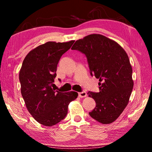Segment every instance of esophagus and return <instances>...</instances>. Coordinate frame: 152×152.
I'll return each instance as SVG.
<instances>
[{"label": "esophagus", "instance_id": "1", "mask_svg": "<svg viewBox=\"0 0 152 152\" xmlns=\"http://www.w3.org/2000/svg\"><path fill=\"white\" fill-rule=\"evenodd\" d=\"M78 96L80 98H84L87 96V94L85 91H82L80 92H78Z\"/></svg>", "mask_w": 152, "mask_h": 152}]
</instances>
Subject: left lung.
<instances>
[{"instance_id": "left-lung-1", "label": "left lung", "mask_w": 152, "mask_h": 152, "mask_svg": "<svg viewBox=\"0 0 152 152\" xmlns=\"http://www.w3.org/2000/svg\"><path fill=\"white\" fill-rule=\"evenodd\" d=\"M72 50L86 56L91 75L99 79V92L87 93L96 102L90 116L102 124L115 121L127 107L133 87L132 68L125 51L99 34L76 41Z\"/></svg>"}]
</instances>
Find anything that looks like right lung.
Listing matches in <instances>:
<instances>
[{
  "mask_svg": "<svg viewBox=\"0 0 152 152\" xmlns=\"http://www.w3.org/2000/svg\"><path fill=\"white\" fill-rule=\"evenodd\" d=\"M74 42H48L31 51L23 61L19 72L22 96L30 114L43 125L50 127L62 121L69 103L78 96L76 92L52 88L59 61Z\"/></svg>",
  "mask_w": 152,
  "mask_h": 152,
  "instance_id": "obj_1",
  "label": "right lung"
}]
</instances>
